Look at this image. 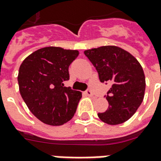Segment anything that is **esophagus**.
Returning <instances> with one entry per match:
<instances>
[{
  "label": "esophagus",
  "instance_id": "esophagus-1",
  "mask_svg": "<svg viewBox=\"0 0 161 161\" xmlns=\"http://www.w3.org/2000/svg\"><path fill=\"white\" fill-rule=\"evenodd\" d=\"M85 94L87 95V96H89V97H91L94 95V94H93V92H92L90 89H87V90L85 91Z\"/></svg>",
  "mask_w": 161,
  "mask_h": 161
}]
</instances>
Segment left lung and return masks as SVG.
Instances as JSON below:
<instances>
[{
	"label": "left lung",
	"instance_id": "obj_1",
	"mask_svg": "<svg viewBox=\"0 0 161 161\" xmlns=\"http://www.w3.org/2000/svg\"><path fill=\"white\" fill-rule=\"evenodd\" d=\"M94 65L101 83H110L106 100L109 107L98 113L99 118L109 125L123 123L133 116L145 92L143 67L132 54L115 45H105L84 51Z\"/></svg>",
	"mask_w": 161,
	"mask_h": 161
}]
</instances>
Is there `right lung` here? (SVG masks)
Segmentation results:
<instances>
[{
  "instance_id": "1",
  "label": "right lung",
  "mask_w": 161,
  "mask_h": 161,
  "mask_svg": "<svg viewBox=\"0 0 161 161\" xmlns=\"http://www.w3.org/2000/svg\"><path fill=\"white\" fill-rule=\"evenodd\" d=\"M78 51L49 46L37 50L22 62L18 71L19 91L34 116L51 125L61 126L76 112L82 93L65 87L68 67Z\"/></svg>"
}]
</instances>
